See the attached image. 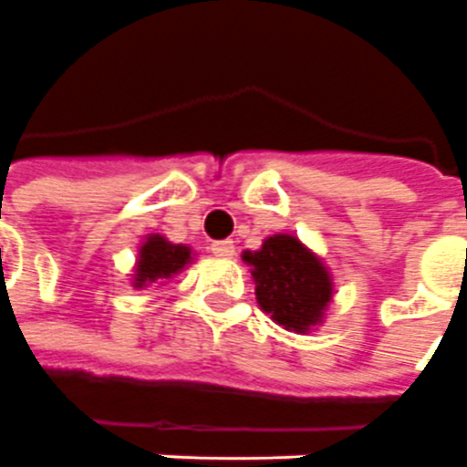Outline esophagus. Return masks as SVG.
I'll return each instance as SVG.
<instances>
[{
  "label": "esophagus",
  "mask_w": 467,
  "mask_h": 467,
  "mask_svg": "<svg viewBox=\"0 0 467 467\" xmlns=\"http://www.w3.org/2000/svg\"><path fill=\"white\" fill-rule=\"evenodd\" d=\"M211 251H213V256L218 259H234L236 256V246H234V241H213L211 244Z\"/></svg>",
  "instance_id": "34e87169"
}]
</instances>
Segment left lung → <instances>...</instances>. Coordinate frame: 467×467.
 <instances>
[{
	"instance_id": "obj_1",
	"label": "left lung",
	"mask_w": 467,
	"mask_h": 467,
	"mask_svg": "<svg viewBox=\"0 0 467 467\" xmlns=\"http://www.w3.org/2000/svg\"><path fill=\"white\" fill-rule=\"evenodd\" d=\"M256 284V302L289 332L306 334L324 322L334 296L329 266L294 234H274L259 251H244Z\"/></svg>"
}]
</instances>
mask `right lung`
Returning a JSON list of instances; mask_svg holds the SVG:
<instances>
[{
    "label": "right lung",
    "instance_id": "obj_1",
    "mask_svg": "<svg viewBox=\"0 0 467 467\" xmlns=\"http://www.w3.org/2000/svg\"><path fill=\"white\" fill-rule=\"evenodd\" d=\"M196 254L188 244H173L161 234H150L138 246V259H135L133 274H130V284L135 289H145L163 281L173 279L181 271L186 269L188 264H193Z\"/></svg>",
    "mask_w": 467,
    "mask_h": 467
}]
</instances>
